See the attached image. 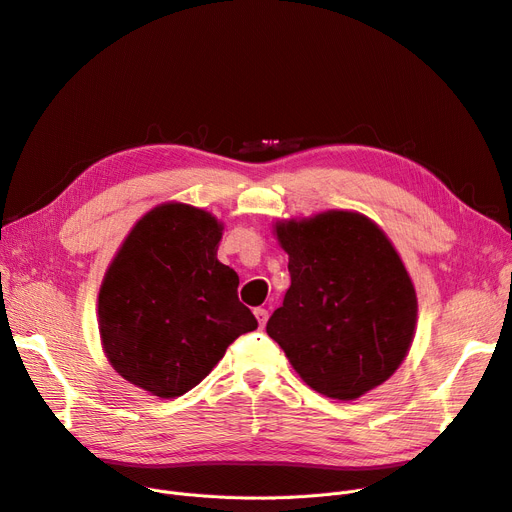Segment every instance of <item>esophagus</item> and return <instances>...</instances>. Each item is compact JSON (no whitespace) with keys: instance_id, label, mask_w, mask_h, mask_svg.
<instances>
[{"instance_id":"1","label":"esophagus","mask_w":512,"mask_h":512,"mask_svg":"<svg viewBox=\"0 0 512 512\" xmlns=\"http://www.w3.org/2000/svg\"><path fill=\"white\" fill-rule=\"evenodd\" d=\"M255 317H257V321H259V327L263 329V327H265V323H267L269 313H267L265 309H255Z\"/></svg>"}]
</instances>
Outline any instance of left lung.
Segmentation results:
<instances>
[{"instance_id": "obj_1", "label": "left lung", "mask_w": 512, "mask_h": 512, "mask_svg": "<svg viewBox=\"0 0 512 512\" xmlns=\"http://www.w3.org/2000/svg\"><path fill=\"white\" fill-rule=\"evenodd\" d=\"M290 288L267 321L300 379L350 401L383 385L410 352L418 298L387 234L358 212L276 222Z\"/></svg>"}]
</instances>
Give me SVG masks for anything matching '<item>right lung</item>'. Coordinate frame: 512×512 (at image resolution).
Segmentation results:
<instances>
[{
	"mask_svg": "<svg viewBox=\"0 0 512 512\" xmlns=\"http://www.w3.org/2000/svg\"><path fill=\"white\" fill-rule=\"evenodd\" d=\"M222 224L187 203L138 220L98 292L102 348L125 381L173 399L208 377L257 319L238 300V276L220 263Z\"/></svg>",
	"mask_w": 512,
	"mask_h": 512,
	"instance_id": "right-lung-1",
	"label": "right lung"
}]
</instances>
